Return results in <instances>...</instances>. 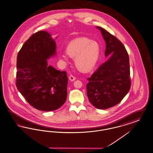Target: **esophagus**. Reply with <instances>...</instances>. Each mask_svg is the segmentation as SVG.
Returning <instances> with one entry per match:
<instances>
[{"instance_id":"1","label":"esophagus","mask_w":153,"mask_h":153,"mask_svg":"<svg viewBox=\"0 0 153 153\" xmlns=\"http://www.w3.org/2000/svg\"><path fill=\"white\" fill-rule=\"evenodd\" d=\"M69 79H70L71 81H74L76 79V77L74 76L73 75H70L69 77Z\"/></svg>"}]
</instances>
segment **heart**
<instances>
[{
	"mask_svg": "<svg viewBox=\"0 0 153 153\" xmlns=\"http://www.w3.org/2000/svg\"><path fill=\"white\" fill-rule=\"evenodd\" d=\"M67 54L75 59V64L79 71L88 72L96 65L100 54L98 43L86 37H81L72 41L68 45ZM61 58L68 61L67 55H62Z\"/></svg>",
	"mask_w": 153,
	"mask_h": 153,
	"instance_id": "1",
	"label": "heart"
}]
</instances>
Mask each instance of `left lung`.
<instances>
[{"label":"left lung","mask_w":153,"mask_h":153,"mask_svg":"<svg viewBox=\"0 0 153 153\" xmlns=\"http://www.w3.org/2000/svg\"><path fill=\"white\" fill-rule=\"evenodd\" d=\"M97 28L105 42V56L110 55V57L87 79L86 91L89 102L95 108L106 109L119 104L130 90L129 57L116 37L100 27Z\"/></svg>","instance_id":"8db88e82"}]
</instances>
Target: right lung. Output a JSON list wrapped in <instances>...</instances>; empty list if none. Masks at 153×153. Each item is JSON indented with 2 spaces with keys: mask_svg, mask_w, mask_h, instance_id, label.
I'll use <instances>...</instances> for the list:
<instances>
[{
  "mask_svg": "<svg viewBox=\"0 0 153 153\" xmlns=\"http://www.w3.org/2000/svg\"><path fill=\"white\" fill-rule=\"evenodd\" d=\"M56 44L51 34L40 31L23 44L17 56L16 85L26 101L37 110H57L65 103L68 77L48 64L56 54Z\"/></svg>",
  "mask_w": 153,
  "mask_h": 153,
  "instance_id": "right-lung-1",
  "label": "right lung"
}]
</instances>
